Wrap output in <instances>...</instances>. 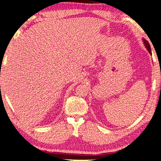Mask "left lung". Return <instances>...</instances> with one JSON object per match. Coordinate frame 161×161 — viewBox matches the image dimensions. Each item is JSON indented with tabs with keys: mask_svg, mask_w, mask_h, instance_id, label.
Masks as SVG:
<instances>
[{
	"mask_svg": "<svg viewBox=\"0 0 161 161\" xmlns=\"http://www.w3.org/2000/svg\"><path fill=\"white\" fill-rule=\"evenodd\" d=\"M143 42H144V44H145V45L146 47V48H147V50H148V52H149L150 53H152V50H151V47H150L149 43H148L147 41H146L145 39H143Z\"/></svg>",
	"mask_w": 161,
	"mask_h": 161,
	"instance_id": "left-lung-1",
	"label": "left lung"
}]
</instances>
